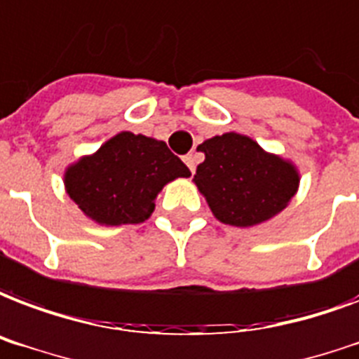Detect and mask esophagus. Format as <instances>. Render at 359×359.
I'll use <instances>...</instances> for the list:
<instances>
[{"label":"esophagus","mask_w":359,"mask_h":359,"mask_svg":"<svg viewBox=\"0 0 359 359\" xmlns=\"http://www.w3.org/2000/svg\"><path fill=\"white\" fill-rule=\"evenodd\" d=\"M196 154H186L184 156V163L186 165H188V168H190V171L191 173H194V171H196Z\"/></svg>","instance_id":"esophagus-1"}]
</instances>
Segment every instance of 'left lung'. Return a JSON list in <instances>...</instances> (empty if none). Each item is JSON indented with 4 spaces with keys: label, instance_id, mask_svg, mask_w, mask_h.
Instances as JSON below:
<instances>
[{
    "label": "left lung",
    "instance_id": "8db88e82",
    "mask_svg": "<svg viewBox=\"0 0 359 359\" xmlns=\"http://www.w3.org/2000/svg\"><path fill=\"white\" fill-rule=\"evenodd\" d=\"M198 150L205 161L194 180L212 215L229 226L248 228L269 220L288 205L299 184L294 165L239 133L207 139Z\"/></svg>",
    "mask_w": 359,
    "mask_h": 359
}]
</instances>
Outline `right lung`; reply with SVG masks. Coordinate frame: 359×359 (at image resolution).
Wrapping results in <instances>:
<instances>
[{"label": "right lung", "instance_id": "add662e5", "mask_svg": "<svg viewBox=\"0 0 359 359\" xmlns=\"http://www.w3.org/2000/svg\"><path fill=\"white\" fill-rule=\"evenodd\" d=\"M177 177H190V169L168 144L122 131L94 156L71 165L65 188L92 220L120 226L147 220L158 191Z\"/></svg>", "mask_w": 359, "mask_h": 359}]
</instances>
